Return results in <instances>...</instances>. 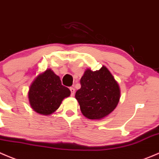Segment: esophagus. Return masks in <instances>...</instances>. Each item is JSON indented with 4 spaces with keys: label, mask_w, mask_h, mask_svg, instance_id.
I'll list each match as a JSON object with an SVG mask.
<instances>
[{
    "label": "esophagus",
    "mask_w": 159,
    "mask_h": 159,
    "mask_svg": "<svg viewBox=\"0 0 159 159\" xmlns=\"http://www.w3.org/2000/svg\"><path fill=\"white\" fill-rule=\"evenodd\" d=\"M70 92H71V96H74V93H75V89L73 87H70Z\"/></svg>",
    "instance_id": "1"
}]
</instances>
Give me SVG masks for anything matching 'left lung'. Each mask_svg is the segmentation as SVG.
Wrapping results in <instances>:
<instances>
[{
    "label": "left lung",
    "mask_w": 159,
    "mask_h": 159,
    "mask_svg": "<svg viewBox=\"0 0 159 159\" xmlns=\"http://www.w3.org/2000/svg\"><path fill=\"white\" fill-rule=\"evenodd\" d=\"M80 84L81 88L76 92L75 97L85 117L99 120L116 109L120 99V88L106 66L96 71L86 69Z\"/></svg>",
    "instance_id": "left-lung-1"
}]
</instances>
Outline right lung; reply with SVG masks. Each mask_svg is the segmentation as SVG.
Segmentation results:
<instances>
[{"label":"right lung","mask_w":159,"mask_h":159,"mask_svg":"<svg viewBox=\"0 0 159 159\" xmlns=\"http://www.w3.org/2000/svg\"><path fill=\"white\" fill-rule=\"evenodd\" d=\"M70 93V89L62 85L60 78L51 69H47L36 76L30 84L29 102L36 112L49 116L54 113Z\"/></svg>","instance_id":"1"}]
</instances>
